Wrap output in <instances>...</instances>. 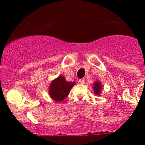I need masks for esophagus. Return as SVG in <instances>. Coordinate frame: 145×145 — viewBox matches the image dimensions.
<instances>
[{
  "mask_svg": "<svg viewBox=\"0 0 145 145\" xmlns=\"http://www.w3.org/2000/svg\"><path fill=\"white\" fill-rule=\"evenodd\" d=\"M79 82L80 83V84H84V79H80L79 80Z\"/></svg>",
  "mask_w": 145,
  "mask_h": 145,
  "instance_id": "esophagus-1",
  "label": "esophagus"
}]
</instances>
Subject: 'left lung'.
<instances>
[{"instance_id":"obj_1","label":"left lung","mask_w":145,"mask_h":145,"mask_svg":"<svg viewBox=\"0 0 145 145\" xmlns=\"http://www.w3.org/2000/svg\"><path fill=\"white\" fill-rule=\"evenodd\" d=\"M93 89L94 90V93L97 95H100L101 91L102 89V86H101V83L99 81H96L93 83Z\"/></svg>"}]
</instances>
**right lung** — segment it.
I'll list each match as a JSON object with an SVG mask.
<instances>
[{"instance_id":"add662e5","label":"right lung","mask_w":145,"mask_h":145,"mask_svg":"<svg viewBox=\"0 0 145 145\" xmlns=\"http://www.w3.org/2000/svg\"><path fill=\"white\" fill-rule=\"evenodd\" d=\"M76 84L75 82H67L63 76H59L52 81L49 88L50 97L56 102L63 101L67 97L71 88Z\"/></svg>"}]
</instances>
